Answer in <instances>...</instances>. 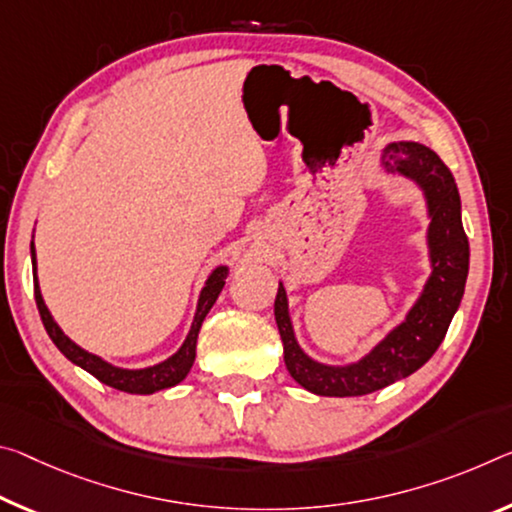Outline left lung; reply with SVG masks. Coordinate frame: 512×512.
I'll return each instance as SVG.
<instances>
[{
    "instance_id": "left-lung-1",
    "label": "left lung",
    "mask_w": 512,
    "mask_h": 512,
    "mask_svg": "<svg viewBox=\"0 0 512 512\" xmlns=\"http://www.w3.org/2000/svg\"><path fill=\"white\" fill-rule=\"evenodd\" d=\"M383 164L387 170L412 177L426 193L428 212H431L428 248H431L433 273L426 282L424 294L401 326L389 332L367 358L348 367H326L300 351L291 330L285 287L280 285L275 296V323L285 344V364L291 378L312 394L362 396L415 373L433 358L437 346L442 344L465 294L469 241L462 230L460 193L451 170L431 148L403 141L387 145Z\"/></svg>"
}]
</instances>
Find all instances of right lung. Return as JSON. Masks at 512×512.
<instances>
[{
    "instance_id": "obj_1",
    "label": "right lung",
    "mask_w": 512,
    "mask_h": 512,
    "mask_svg": "<svg viewBox=\"0 0 512 512\" xmlns=\"http://www.w3.org/2000/svg\"><path fill=\"white\" fill-rule=\"evenodd\" d=\"M31 262H34V275H36L34 241H31ZM225 278H227V266H218V269L209 275L205 289L200 291L198 310H196V316H193L191 330H189V335H186L182 348L173 355V358H168L161 364H154V367H148V369H118V367H113V364L104 362L102 358H97V355L84 351V348H79L75 342H70V339L63 335V330L54 323L50 310H47L43 303V296H40L38 278L34 280V294H36V305H38L40 319H43L47 335H50L56 348H59V351L66 355L70 362H75L77 367L86 369L91 376L100 380V383L109 385L113 389H120V392L152 394V392H159V389H166V387L182 383V380L186 378V373L191 371L193 360H196V342H198L200 326H202V321H205L207 312L212 310V305L216 303L218 294H221Z\"/></svg>"
}]
</instances>
